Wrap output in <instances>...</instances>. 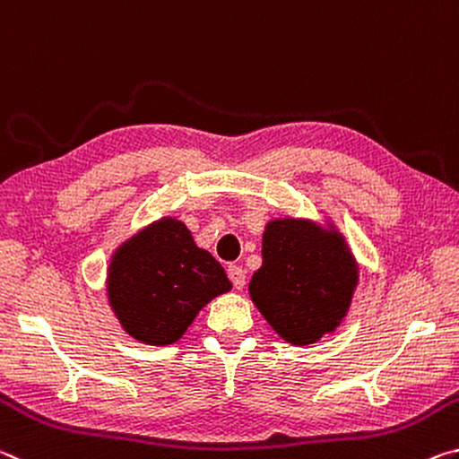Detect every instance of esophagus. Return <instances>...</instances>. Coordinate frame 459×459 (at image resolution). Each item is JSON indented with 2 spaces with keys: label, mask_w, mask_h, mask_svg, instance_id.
Returning <instances> with one entry per match:
<instances>
[{
  "label": "esophagus",
  "mask_w": 459,
  "mask_h": 459,
  "mask_svg": "<svg viewBox=\"0 0 459 459\" xmlns=\"http://www.w3.org/2000/svg\"><path fill=\"white\" fill-rule=\"evenodd\" d=\"M228 276L231 284H234V289L242 290L246 287V270L242 266H236V264L228 266Z\"/></svg>",
  "instance_id": "esophagus-1"
}]
</instances>
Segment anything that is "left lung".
Masks as SVG:
<instances>
[{
  "instance_id": "obj_1",
  "label": "left lung",
  "mask_w": 459,
  "mask_h": 459,
  "mask_svg": "<svg viewBox=\"0 0 459 459\" xmlns=\"http://www.w3.org/2000/svg\"><path fill=\"white\" fill-rule=\"evenodd\" d=\"M356 282V262L342 236L309 221L274 220L266 225L262 266L247 289L276 333L307 345L340 325Z\"/></svg>"
}]
</instances>
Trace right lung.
I'll list each match as a JSON object with an SVG mask.
<instances>
[{
	"label": "right lung",
	"mask_w": 459,
	"mask_h": 459,
	"mask_svg": "<svg viewBox=\"0 0 459 459\" xmlns=\"http://www.w3.org/2000/svg\"><path fill=\"white\" fill-rule=\"evenodd\" d=\"M230 289L220 262L195 246L185 223L169 217L119 247L108 279L119 323L148 345L177 342L201 307Z\"/></svg>",
	"instance_id": "1"
}]
</instances>
